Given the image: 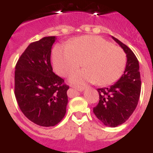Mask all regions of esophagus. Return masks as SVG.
Returning a JSON list of instances; mask_svg holds the SVG:
<instances>
[{"instance_id":"1","label":"esophagus","mask_w":153,"mask_h":153,"mask_svg":"<svg viewBox=\"0 0 153 153\" xmlns=\"http://www.w3.org/2000/svg\"><path fill=\"white\" fill-rule=\"evenodd\" d=\"M71 87H72L73 88H75V89L78 90V91H84L85 88V87H75V86H71Z\"/></svg>"}]
</instances>
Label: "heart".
Masks as SVG:
<instances>
[{"mask_svg": "<svg viewBox=\"0 0 153 153\" xmlns=\"http://www.w3.org/2000/svg\"><path fill=\"white\" fill-rule=\"evenodd\" d=\"M84 69L70 75V83L81 86L88 82L101 85L116 82L126 65V54L123 48L100 36L85 35L71 40L67 45H55L52 51L54 71L66 76L80 65Z\"/></svg>", "mask_w": 153, "mask_h": 153, "instance_id": "heart-1", "label": "heart"}]
</instances>
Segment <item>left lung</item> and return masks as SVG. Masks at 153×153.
Listing matches in <instances>:
<instances>
[{"label":"left lung","instance_id":"left-lung-1","mask_svg":"<svg viewBox=\"0 0 153 153\" xmlns=\"http://www.w3.org/2000/svg\"><path fill=\"white\" fill-rule=\"evenodd\" d=\"M111 38L126 54V66L115 84L97 89L99 102L93 112L105 126L116 127L123 124L135 111L140 97L141 78L139 61L135 54L119 40Z\"/></svg>","mask_w":153,"mask_h":153}]
</instances>
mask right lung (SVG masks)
Here are the masks:
<instances>
[{
    "label": "right lung",
    "mask_w": 153,
    "mask_h": 153,
    "mask_svg": "<svg viewBox=\"0 0 153 153\" xmlns=\"http://www.w3.org/2000/svg\"><path fill=\"white\" fill-rule=\"evenodd\" d=\"M55 36L30 44L18 59L14 94L24 115L40 126H54L66 113L67 91L64 79L53 72L51 52Z\"/></svg>",
    "instance_id": "add662e5"
}]
</instances>
